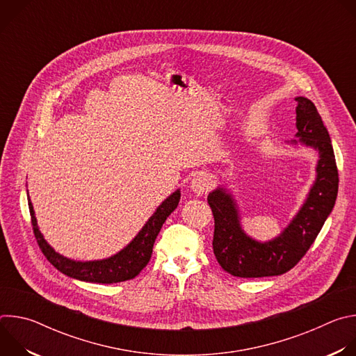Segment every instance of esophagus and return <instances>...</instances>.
<instances>
[{"label": "esophagus", "mask_w": 356, "mask_h": 356, "mask_svg": "<svg viewBox=\"0 0 356 356\" xmlns=\"http://www.w3.org/2000/svg\"><path fill=\"white\" fill-rule=\"evenodd\" d=\"M214 186V180H213V176H210L209 173H204L201 172L198 173L197 176H194L191 179V183H190V188L197 194V195H202V194H207L211 187Z\"/></svg>", "instance_id": "34e87169"}]
</instances>
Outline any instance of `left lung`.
I'll list each match as a JSON object with an SVG mask.
<instances>
[{"instance_id":"left-lung-1","label":"left lung","mask_w":356,"mask_h":356,"mask_svg":"<svg viewBox=\"0 0 356 356\" xmlns=\"http://www.w3.org/2000/svg\"><path fill=\"white\" fill-rule=\"evenodd\" d=\"M294 99L297 139L286 143L314 149L318 161L316 179L287 227L269 241H258L242 228L236 198L228 187L220 184L207 197L214 217V255L232 276L265 277L290 270L306 255L335 206L339 180L330 134L309 98Z\"/></svg>"}]
</instances>
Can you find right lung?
Segmentation results:
<instances>
[{
    "mask_svg": "<svg viewBox=\"0 0 356 356\" xmlns=\"http://www.w3.org/2000/svg\"><path fill=\"white\" fill-rule=\"evenodd\" d=\"M180 201V188L175 190L169 197H166L155 213L149 217L142 229L135 235V238L115 255L98 259V261H74L66 258L56 252L47 243L43 234L38 227L32 201L28 194V206L31 211L33 234L42 249L46 259L52 264L63 275L90 283H118L134 279L140 273V270L149 264L152 257V248L155 239L165 224L166 218L177 209Z\"/></svg>",
    "mask_w": 356,
    "mask_h": 356,
    "instance_id": "obj_1",
    "label": "right lung"
}]
</instances>
